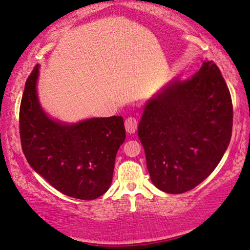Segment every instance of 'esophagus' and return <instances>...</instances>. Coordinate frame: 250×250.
Segmentation results:
<instances>
[{
  "instance_id": "obj_1",
  "label": "esophagus",
  "mask_w": 250,
  "mask_h": 250,
  "mask_svg": "<svg viewBox=\"0 0 250 250\" xmlns=\"http://www.w3.org/2000/svg\"><path fill=\"white\" fill-rule=\"evenodd\" d=\"M125 126L128 133H134L138 129V120L134 117H128L125 121Z\"/></svg>"
}]
</instances>
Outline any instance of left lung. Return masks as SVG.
Returning <instances> with one entry per match:
<instances>
[{
  "instance_id": "1",
  "label": "left lung",
  "mask_w": 250,
  "mask_h": 250,
  "mask_svg": "<svg viewBox=\"0 0 250 250\" xmlns=\"http://www.w3.org/2000/svg\"><path fill=\"white\" fill-rule=\"evenodd\" d=\"M232 126V98L214 62L171 81L147 102L139 124L152 183L174 194L201 184L223 157Z\"/></svg>"
}]
</instances>
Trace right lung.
<instances>
[{"mask_svg":"<svg viewBox=\"0 0 250 250\" xmlns=\"http://www.w3.org/2000/svg\"><path fill=\"white\" fill-rule=\"evenodd\" d=\"M39 65L26 81L20 134L27 162L66 196L94 200L109 189L116 154L125 140L124 118H92L78 124L53 120L38 101Z\"/></svg>","mask_w":250,"mask_h":250,"instance_id":"obj_1","label":"right lung"}]
</instances>
